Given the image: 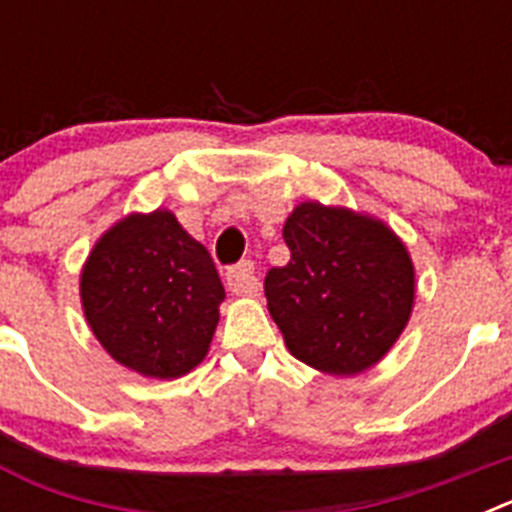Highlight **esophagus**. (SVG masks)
Segmentation results:
<instances>
[{
    "label": "esophagus",
    "mask_w": 512,
    "mask_h": 512,
    "mask_svg": "<svg viewBox=\"0 0 512 512\" xmlns=\"http://www.w3.org/2000/svg\"><path fill=\"white\" fill-rule=\"evenodd\" d=\"M225 284L233 295H246V297H256L261 292V282L253 274V264L251 261H241L238 266L225 274Z\"/></svg>",
    "instance_id": "obj_1"
}]
</instances>
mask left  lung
<instances>
[{
	"instance_id": "left-lung-1",
	"label": "left lung",
	"mask_w": 512,
	"mask_h": 512,
	"mask_svg": "<svg viewBox=\"0 0 512 512\" xmlns=\"http://www.w3.org/2000/svg\"><path fill=\"white\" fill-rule=\"evenodd\" d=\"M282 235L292 256L264 289L289 354L333 377L372 369L413 315L408 246L379 217L318 200L289 212Z\"/></svg>"
}]
</instances>
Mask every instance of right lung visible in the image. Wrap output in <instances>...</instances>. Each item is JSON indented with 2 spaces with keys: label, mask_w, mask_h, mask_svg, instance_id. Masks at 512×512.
<instances>
[{
  "label": "right lung",
  "mask_w": 512,
  "mask_h": 512,
  "mask_svg": "<svg viewBox=\"0 0 512 512\" xmlns=\"http://www.w3.org/2000/svg\"><path fill=\"white\" fill-rule=\"evenodd\" d=\"M81 310L94 338L140 377L176 379L205 361L225 287L210 253L166 207L104 230L81 266Z\"/></svg>",
  "instance_id": "right-lung-1"
}]
</instances>
